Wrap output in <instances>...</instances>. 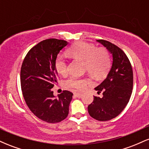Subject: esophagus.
<instances>
[{
  "instance_id": "esophagus-1",
  "label": "esophagus",
  "mask_w": 149,
  "mask_h": 149,
  "mask_svg": "<svg viewBox=\"0 0 149 149\" xmlns=\"http://www.w3.org/2000/svg\"><path fill=\"white\" fill-rule=\"evenodd\" d=\"M74 96L78 97V98H80L82 96H83V94L82 93H79V92H75L74 93Z\"/></svg>"
}]
</instances>
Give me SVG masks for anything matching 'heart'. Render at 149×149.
Here are the masks:
<instances>
[{"mask_svg":"<svg viewBox=\"0 0 149 149\" xmlns=\"http://www.w3.org/2000/svg\"><path fill=\"white\" fill-rule=\"evenodd\" d=\"M68 53L73 57L85 61V67L90 74L97 78H102L108 73L111 67V57L107 49L97 47L93 44L85 42H78L68 49ZM56 71L64 76L67 73V63L61 55L57 56L54 62ZM88 78H78L71 77L66 82L69 88L78 90H84L90 83Z\"/></svg>","mask_w":149,"mask_h":149,"instance_id":"heart-1","label":"heart"}]
</instances>
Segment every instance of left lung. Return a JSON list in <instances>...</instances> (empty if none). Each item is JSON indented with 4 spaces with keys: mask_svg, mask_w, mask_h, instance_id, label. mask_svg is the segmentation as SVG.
I'll use <instances>...</instances> for the list:
<instances>
[{
    "mask_svg": "<svg viewBox=\"0 0 149 149\" xmlns=\"http://www.w3.org/2000/svg\"><path fill=\"white\" fill-rule=\"evenodd\" d=\"M112 55V65L106 79L95 88L102 97H94L88 106L91 117L107 121L118 116L125 108L130 99L133 88V72L130 60L118 46L104 40H97Z\"/></svg>",
    "mask_w": 149,
    "mask_h": 149,
    "instance_id": "obj_1",
    "label": "left lung"
}]
</instances>
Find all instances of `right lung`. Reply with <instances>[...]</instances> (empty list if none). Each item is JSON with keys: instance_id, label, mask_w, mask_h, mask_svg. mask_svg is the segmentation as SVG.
Listing matches in <instances>:
<instances>
[{"instance_id": "add662e5", "label": "right lung", "mask_w": 149, "mask_h": 149, "mask_svg": "<svg viewBox=\"0 0 149 149\" xmlns=\"http://www.w3.org/2000/svg\"><path fill=\"white\" fill-rule=\"evenodd\" d=\"M68 42L50 38L38 43L29 51L22 63L20 80L26 105L36 117L56 123L67 117L72 92L64 90L56 97L52 88L57 83L54 62Z\"/></svg>"}]
</instances>
